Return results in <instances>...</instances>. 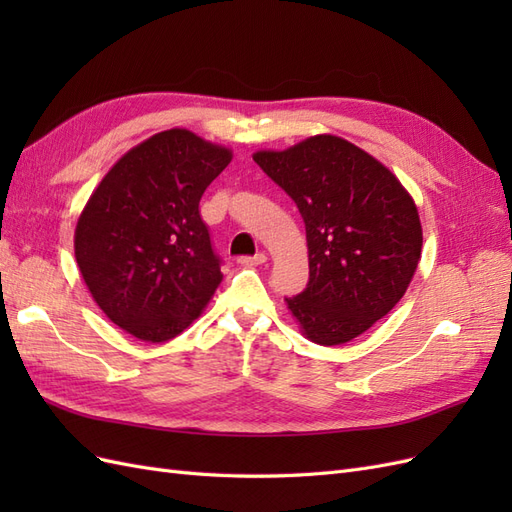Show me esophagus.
I'll return each mask as SVG.
<instances>
[{
	"label": "esophagus",
	"instance_id": "esophagus-1",
	"mask_svg": "<svg viewBox=\"0 0 512 512\" xmlns=\"http://www.w3.org/2000/svg\"><path fill=\"white\" fill-rule=\"evenodd\" d=\"M239 262H241V265H245V267L265 265V262H267V254H265V252H258V254H254V256H243V258H239Z\"/></svg>",
	"mask_w": 512,
	"mask_h": 512
}]
</instances>
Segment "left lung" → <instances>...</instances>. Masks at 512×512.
I'll list each match as a JSON object with an SVG mask.
<instances>
[{"label":"left lung","mask_w":512,"mask_h":512,"mask_svg":"<svg viewBox=\"0 0 512 512\" xmlns=\"http://www.w3.org/2000/svg\"><path fill=\"white\" fill-rule=\"evenodd\" d=\"M254 162L297 203L305 222L309 282L286 299L307 339L339 346L404 297L421 260L423 228L401 181L367 151L316 134Z\"/></svg>","instance_id":"left-lung-1"}]
</instances>
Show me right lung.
<instances>
[{
    "label": "right lung",
    "mask_w": 512,
    "mask_h": 512,
    "mask_svg": "<svg viewBox=\"0 0 512 512\" xmlns=\"http://www.w3.org/2000/svg\"><path fill=\"white\" fill-rule=\"evenodd\" d=\"M232 151L173 128L113 164L74 230L91 297L126 333L166 342L200 316L222 282L198 203Z\"/></svg>",
    "instance_id": "obj_1"
}]
</instances>
